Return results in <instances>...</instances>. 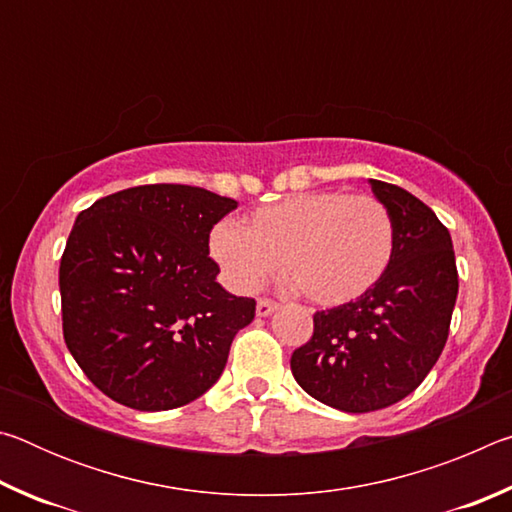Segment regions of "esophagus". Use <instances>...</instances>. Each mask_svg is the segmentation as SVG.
<instances>
[{
    "label": "esophagus",
    "mask_w": 512,
    "mask_h": 512,
    "mask_svg": "<svg viewBox=\"0 0 512 512\" xmlns=\"http://www.w3.org/2000/svg\"><path fill=\"white\" fill-rule=\"evenodd\" d=\"M275 309H277V302L268 300V298H259V300H257V316H259V318L271 316Z\"/></svg>",
    "instance_id": "34e87169"
}]
</instances>
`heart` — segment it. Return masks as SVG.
Segmentation results:
<instances>
[{
  "label": "heart",
  "instance_id": "heart-1",
  "mask_svg": "<svg viewBox=\"0 0 512 512\" xmlns=\"http://www.w3.org/2000/svg\"><path fill=\"white\" fill-rule=\"evenodd\" d=\"M391 212L372 196L309 192L257 207L244 228L214 225L210 253L235 291H255L280 262L302 296L336 307L361 298L393 257Z\"/></svg>",
  "mask_w": 512,
  "mask_h": 512
}]
</instances>
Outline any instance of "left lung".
Instances as JSON below:
<instances>
[{
  "instance_id": "left-lung-1",
  "label": "left lung",
  "mask_w": 512,
  "mask_h": 512,
  "mask_svg": "<svg viewBox=\"0 0 512 512\" xmlns=\"http://www.w3.org/2000/svg\"><path fill=\"white\" fill-rule=\"evenodd\" d=\"M391 212L393 257L361 298L316 311L314 336L291 354L302 391L345 413L404 400L443 352L458 296L449 230L406 189L368 180Z\"/></svg>"
}]
</instances>
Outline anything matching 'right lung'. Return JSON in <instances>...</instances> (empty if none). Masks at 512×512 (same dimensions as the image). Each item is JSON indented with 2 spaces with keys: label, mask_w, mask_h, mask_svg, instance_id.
<instances>
[{
  "label": "right lung",
  "mask_w": 512,
  "mask_h": 512,
  "mask_svg": "<svg viewBox=\"0 0 512 512\" xmlns=\"http://www.w3.org/2000/svg\"><path fill=\"white\" fill-rule=\"evenodd\" d=\"M237 207L189 185H142L76 216L60 259L63 334L101 393L169 411L216 384L255 300L225 291L210 232Z\"/></svg>",
  "instance_id": "obj_1"
}]
</instances>
